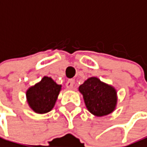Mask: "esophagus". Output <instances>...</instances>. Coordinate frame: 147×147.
<instances>
[{
  "instance_id": "34e87169",
  "label": "esophagus",
  "mask_w": 147,
  "mask_h": 147,
  "mask_svg": "<svg viewBox=\"0 0 147 147\" xmlns=\"http://www.w3.org/2000/svg\"><path fill=\"white\" fill-rule=\"evenodd\" d=\"M74 84H75V81L73 80V79H69L66 83V87L67 89L69 90H71L73 89V86H74Z\"/></svg>"
}]
</instances>
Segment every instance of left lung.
<instances>
[{
	"mask_svg": "<svg viewBox=\"0 0 147 147\" xmlns=\"http://www.w3.org/2000/svg\"><path fill=\"white\" fill-rule=\"evenodd\" d=\"M88 111L97 117L111 113L117 105V91L98 78H90L78 88Z\"/></svg>",
	"mask_w": 147,
	"mask_h": 147,
	"instance_id": "obj_1",
	"label": "left lung"
}]
</instances>
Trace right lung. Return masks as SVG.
Here are the masks:
<instances>
[{
	"label": "right lung",
	"mask_w": 147,
	"mask_h": 147,
	"mask_svg": "<svg viewBox=\"0 0 147 147\" xmlns=\"http://www.w3.org/2000/svg\"><path fill=\"white\" fill-rule=\"evenodd\" d=\"M61 87L51 78H42L39 83L31 86L26 92L29 107L36 113L42 114L50 111L56 104Z\"/></svg>",
	"instance_id": "add662e5"
}]
</instances>
